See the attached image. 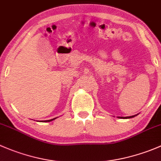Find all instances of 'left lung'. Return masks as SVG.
Here are the masks:
<instances>
[{"mask_svg":"<svg viewBox=\"0 0 161 161\" xmlns=\"http://www.w3.org/2000/svg\"><path fill=\"white\" fill-rule=\"evenodd\" d=\"M138 115V114H137ZM137 115H132V116H127V117H119V118H121V119H131V118H133L135 116H136Z\"/></svg>","mask_w":161,"mask_h":161,"instance_id":"left-lung-1","label":"left lung"}]
</instances>
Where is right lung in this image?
Listing matches in <instances>:
<instances>
[{"label": "right lung", "mask_w": 161, "mask_h": 161, "mask_svg": "<svg viewBox=\"0 0 161 161\" xmlns=\"http://www.w3.org/2000/svg\"><path fill=\"white\" fill-rule=\"evenodd\" d=\"M56 118H54V119H50V120H45V121H43V122H51V121H53V120H54V119H56Z\"/></svg>", "instance_id": "right-lung-1"}]
</instances>
